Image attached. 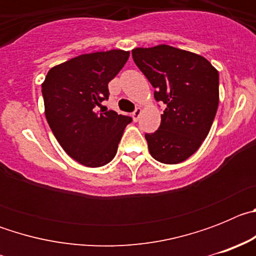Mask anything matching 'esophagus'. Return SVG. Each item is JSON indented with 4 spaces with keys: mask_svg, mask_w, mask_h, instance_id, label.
I'll return each instance as SVG.
<instances>
[{
    "mask_svg": "<svg viewBox=\"0 0 256 256\" xmlns=\"http://www.w3.org/2000/svg\"><path fill=\"white\" fill-rule=\"evenodd\" d=\"M141 114H142V108H136L134 112H132L133 120H134V122H138V119H140V116H141Z\"/></svg>",
    "mask_w": 256,
    "mask_h": 256,
    "instance_id": "34e87169",
    "label": "esophagus"
}]
</instances>
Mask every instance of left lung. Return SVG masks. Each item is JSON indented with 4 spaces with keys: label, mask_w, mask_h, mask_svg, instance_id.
I'll return each instance as SVG.
<instances>
[{
    "label": "left lung",
    "mask_w": 256,
    "mask_h": 256,
    "mask_svg": "<svg viewBox=\"0 0 256 256\" xmlns=\"http://www.w3.org/2000/svg\"><path fill=\"white\" fill-rule=\"evenodd\" d=\"M133 60L165 104L159 130L146 133L148 151L164 164L194 155L206 138L219 104V73L202 56L168 44L134 48Z\"/></svg>",
    "instance_id": "left-lung-1"
}]
</instances>
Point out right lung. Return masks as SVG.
I'll return each mask as SVG.
<instances>
[{
	"mask_svg": "<svg viewBox=\"0 0 256 256\" xmlns=\"http://www.w3.org/2000/svg\"><path fill=\"white\" fill-rule=\"evenodd\" d=\"M128 58L123 50L84 54L51 68L42 83L52 133L70 158L90 168L114 159L124 128L132 122L112 110H98L108 98V82Z\"/></svg>",
	"mask_w": 256,
	"mask_h": 256,
	"instance_id": "obj_1",
	"label": "right lung"
}]
</instances>
